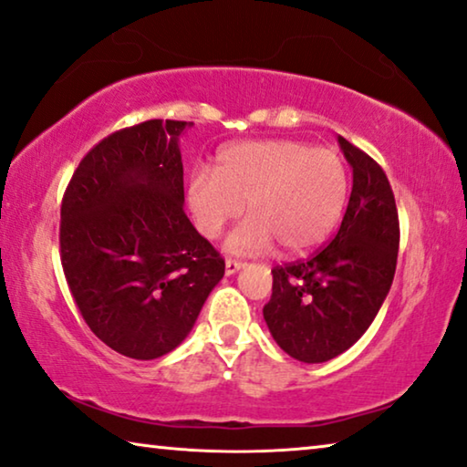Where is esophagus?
I'll list each match as a JSON object with an SVG mask.
<instances>
[{
	"mask_svg": "<svg viewBox=\"0 0 467 467\" xmlns=\"http://www.w3.org/2000/svg\"><path fill=\"white\" fill-rule=\"evenodd\" d=\"M242 267H244V263H240V261H232V258L225 261V274L227 275H235Z\"/></svg>",
	"mask_w": 467,
	"mask_h": 467,
	"instance_id": "1",
	"label": "esophagus"
}]
</instances>
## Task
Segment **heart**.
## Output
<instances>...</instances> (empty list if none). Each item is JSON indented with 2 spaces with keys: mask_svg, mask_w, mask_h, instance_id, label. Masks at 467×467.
<instances>
[{
  "mask_svg": "<svg viewBox=\"0 0 467 467\" xmlns=\"http://www.w3.org/2000/svg\"><path fill=\"white\" fill-rule=\"evenodd\" d=\"M347 196L340 156L292 140L227 146L214 169L193 171L185 190L193 225L209 240L246 204L248 219L225 240L229 253H263L274 242L282 253L311 248L332 232Z\"/></svg>",
  "mask_w": 467,
  "mask_h": 467,
  "instance_id": "heart-1",
  "label": "heart"
}]
</instances>
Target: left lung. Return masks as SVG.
<instances>
[{"label":"left lung","instance_id":"obj_1","mask_svg":"<svg viewBox=\"0 0 467 467\" xmlns=\"http://www.w3.org/2000/svg\"><path fill=\"white\" fill-rule=\"evenodd\" d=\"M353 192L334 240L306 261L275 267L265 324L296 361L324 363L368 332L389 296L399 253V214L379 164L338 138Z\"/></svg>","mask_w":467,"mask_h":467}]
</instances>
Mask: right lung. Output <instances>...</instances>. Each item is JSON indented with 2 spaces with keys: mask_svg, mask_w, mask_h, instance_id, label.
<instances>
[{
  "mask_svg": "<svg viewBox=\"0 0 467 467\" xmlns=\"http://www.w3.org/2000/svg\"><path fill=\"white\" fill-rule=\"evenodd\" d=\"M192 123L146 120L78 164L60 209V258L85 324L117 353L175 350L225 274L183 213L179 138Z\"/></svg>",
  "mask_w": 467,
  "mask_h": 467,
  "instance_id": "obj_1",
  "label": "right lung"
}]
</instances>
